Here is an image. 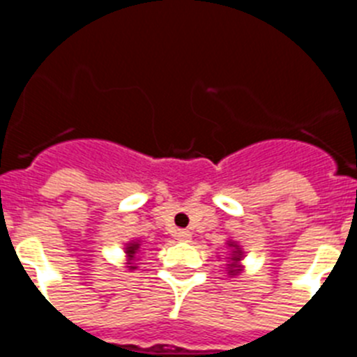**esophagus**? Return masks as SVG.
<instances>
[{"mask_svg": "<svg viewBox=\"0 0 357 357\" xmlns=\"http://www.w3.org/2000/svg\"><path fill=\"white\" fill-rule=\"evenodd\" d=\"M174 238L179 240V242H188V240L192 238V234H190V231L178 229V231H174Z\"/></svg>", "mask_w": 357, "mask_h": 357, "instance_id": "1", "label": "esophagus"}]
</instances>
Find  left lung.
<instances>
[{
	"label": "left lung",
	"instance_id": "left-lung-1",
	"mask_svg": "<svg viewBox=\"0 0 357 357\" xmlns=\"http://www.w3.org/2000/svg\"><path fill=\"white\" fill-rule=\"evenodd\" d=\"M227 247L231 249V255H229V274L231 275H238L240 272L243 271V266L240 265V261H242L243 258V250L240 249V245L236 242H233V240H227Z\"/></svg>",
	"mask_w": 357,
	"mask_h": 357
}]
</instances>
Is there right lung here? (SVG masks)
<instances>
[{"mask_svg":"<svg viewBox=\"0 0 357 357\" xmlns=\"http://www.w3.org/2000/svg\"><path fill=\"white\" fill-rule=\"evenodd\" d=\"M140 250V242L139 240H131L130 243H126V247H124V252H126L128 256V263L126 266L130 268V271H135L137 266H135V259H137V255H139Z\"/></svg>","mask_w":357,"mask_h":357,"instance_id":"right-lung-1","label":"right lung"}]
</instances>
